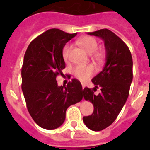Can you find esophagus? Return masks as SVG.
Segmentation results:
<instances>
[{
  "instance_id": "esophagus-1",
  "label": "esophagus",
  "mask_w": 150,
  "mask_h": 150,
  "mask_svg": "<svg viewBox=\"0 0 150 150\" xmlns=\"http://www.w3.org/2000/svg\"><path fill=\"white\" fill-rule=\"evenodd\" d=\"M81 84H82V86H83V88H85V86H86V85H85V83H81Z\"/></svg>"
}]
</instances>
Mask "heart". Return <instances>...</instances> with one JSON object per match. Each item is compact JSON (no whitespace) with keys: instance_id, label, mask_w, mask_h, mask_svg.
Wrapping results in <instances>:
<instances>
[{"instance_id":"heart-1","label":"heart","mask_w":150,"mask_h":150,"mask_svg":"<svg viewBox=\"0 0 150 150\" xmlns=\"http://www.w3.org/2000/svg\"><path fill=\"white\" fill-rule=\"evenodd\" d=\"M78 44L82 46L88 54L95 52L98 49V42L94 38L91 36H84L79 38L77 40ZM71 50V45L66 43L63 46L62 50V55L64 62H67L69 59L70 52ZM103 56L102 52H97L95 53V59H100ZM95 72V69L92 65H76L73 69V74L77 79L81 81H85L88 79Z\"/></svg>"}]
</instances>
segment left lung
Here are the masks:
<instances>
[{
    "instance_id": "8db88e82",
    "label": "left lung",
    "mask_w": 150,
    "mask_h": 150,
    "mask_svg": "<svg viewBox=\"0 0 150 150\" xmlns=\"http://www.w3.org/2000/svg\"><path fill=\"white\" fill-rule=\"evenodd\" d=\"M101 38L106 50V63L101 72L91 79L95 86L83 89V97L94 106L93 113L84 116L83 122L89 129L99 132L116 120L125 104L132 79L133 61L128 46L116 34L107 28L88 32ZM101 87V93L94 91Z\"/></svg>"
}]
</instances>
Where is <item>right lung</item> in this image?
I'll list each match as a JSON object with an SVG mask.
<instances>
[{
	"label": "right lung",
	"mask_w": 150,
	"mask_h": 150,
	"mask_svg": "<svg viewBox=\"0 0 150 150\" xmlns=\"http://www.w3.org/2000/svg\"><path fill=\"white\" fill-rule=\"evenodd\" d=\"M76 35L57 28L50 29L33 40L24 56L22 89L28 110L41 128L52 130L65 120L66 110L83 99V88L73 79L66 86H59L58 75H63L65 62L63 46Z\"/></svg>",
	"instance_id": "1"
}]
</instances>
